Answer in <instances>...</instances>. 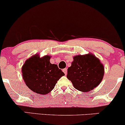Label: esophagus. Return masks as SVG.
Returning <instances> with one entry per match:
<instances>
[{
	"instance_id": "34e87169",
	"label": "esophagus",
	"mask_w": 125,
	"mask_h": 125,
	"mask_svg": "<svg viewBox=\"0 0 125 125\" xmlns=\"http://www.w3.org/2000/svg\"><path fill=\"white\" fill-rule=\"evenodd\" d=\"M63 72L64 73L65 75H66V74H67V69H66V68H65V69H63Z\"/></svg>"
}]
</instances>
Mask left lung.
Returning <instances> with one entry per match:
<instances>
[{
	"label": "left lung",
	"instance_id": "obj_1",
	"mask_svg": "<svg viewBox=\"0 0 125 125\" xmlns=\"http://www.w3.org/2000/svg\"><path fill=\"white\" fill-rule=\"evenodd\" d=\"M104 67L93 53L74 56L72 65L67 69V78L74 87L87 92L100 84L103 78Z\"/></svg>",
	"mask_w": 125,
	"mask_h": 125
}]
</instances>
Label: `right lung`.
<instances>
[{
  "label": "right lung",
  "instance_id": "1",
  "mask_svg": "<svg viewBox=\"0 0 125 125\" xmlns=\"http://www.w3.org/2000/svg\"><path fill=\"white\" fill-rule=\"evenodd\" d=\"M51 58L50 55L40 57L39 53H36L26 60L22 67L24 82L36 94H48L64 75L57 64L50 63Z\"/></svg>",
  "mask_w": 125,
  "mask_h": 125
}]
</instances>
